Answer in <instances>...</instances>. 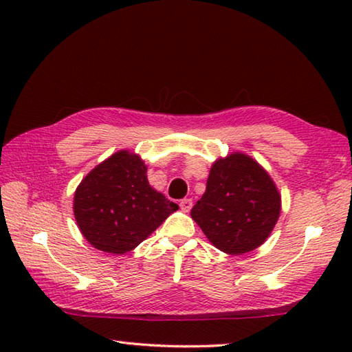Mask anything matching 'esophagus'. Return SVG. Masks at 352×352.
Returning a JSON list of instances; mask_svg holds the SVG:
<instances>
[{"label":"esophagus","mask_w":352,"mask_h":352,"mask_svg":"<svg viewBox=\"0 0 352 352\" xmlns=\"http://www.w3.org/2000/svg\"><path fill=\"white\" fill-rule=\"evenodd\" d=\"M190 208H192V200H190V199H183L180 201V210L183 212H189Z\"/></svg>","instance_id":"1"}]
</instances>
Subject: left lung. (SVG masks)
<instances>
[{
    "label": "left lung",
    "mask_w": 352,
    "mask_h": 352,
    "mask_svg": "<svg viewBox=\"0 0 352 352\" xmlns=\"http://www.w3.org/2000/svg\"><path fill=\"white\" fill-rule=\"evenodd\" d=\"M279 211L281 195L270 175L248 155L234 152L212 164L190 217L220 252L243 254L265 242Z\"/></svg>",
    "instance_id": "1"
}]
</instances>
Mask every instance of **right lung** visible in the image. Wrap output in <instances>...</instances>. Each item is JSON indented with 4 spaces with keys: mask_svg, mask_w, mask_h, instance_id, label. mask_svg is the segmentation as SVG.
<instances>
[{
    "mask_svg": "<svg viewBox=\"0 0 352 352\" xmlns=\"http://www.w3.org/2000/svg\"><path fill=\"white\" fill-rule=\"evenodd\" d=\"M146 174L138 155L119 151L77 186L74 217L94 248L113 254L132 252L178 210L148 184Z\"/></svg>",
    "mask_w": 352,
    "mask_h": 352,
    "instance_id": "right-lung-1",
    "label": "right lung"
}]
</instances>
